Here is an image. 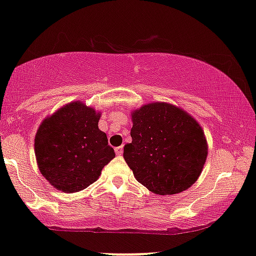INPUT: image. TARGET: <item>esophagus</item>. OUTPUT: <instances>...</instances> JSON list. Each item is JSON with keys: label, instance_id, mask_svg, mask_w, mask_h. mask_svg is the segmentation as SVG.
I'll list each match as a JSON object with an SVG mask.
<instances>
[{"label": "esophagus", "instance_id": "obj_1", "mask_svg": "<svg viewBox=\"0 0 256 256\" xmlns=\"http://www.w3.org/2000/svg\"><path fill=\"white\" fill-rule=\"evenodd\" d=\"M115 152H116V154H118V156H122V154H123V146L116 147Z\"/></svg>", "mask_w": 256, "mask_h": 256}]
</instances>
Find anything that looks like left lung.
<instances>
[{
    "label": "left lung",
    "instance_id": "left-lung-1",
    "mask_svg": "<svg viewBox=\"0 0 256 256\" xmlns=\"http://www.w3.org/2000/svg\"><path fill=\"white\" fill-rule=\"evenodd\" d=\"M132 144L123 158L136 180L156 194L188 190L208 156L200 126L172 104L152 103L133 112Z\"/></svg>",
    "mask_w": 256,
    "mask_h": 256
}]
</instances>
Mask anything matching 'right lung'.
<instances>
[{
  "instance_id": "1",
  "label": "right lung",
  "mask_w": 256,
  "mask_h": 256,
  "mask_svg": "<svg viewBox=\"0 0 256 256\" xmlns=\"http://www.w3.org/2000/svg\"><path fill=\"white\" fill-rule=\"evenodd\" d=\"M100 118L92 108L74 102L38 129L34 146L39 170L58 190L77 192L88 188L115 156L106 133L98 129Z\"/></svg>"
}]
</instances>
